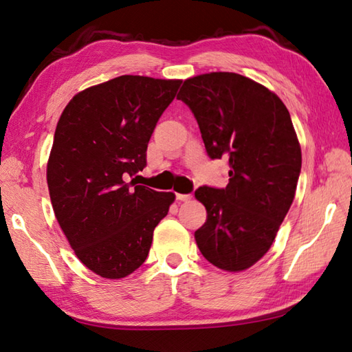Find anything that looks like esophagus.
<instances>
[{"label":"esophagus","instance_id":"esophagus-1","mask_svg":"<svg viewBox=\"0 0 352 352\" xmlns=\"http://www.w3.org/2000/svg\"><path fill=\"white\" fill-rule=\"evenodd\" d=\"M177 199L178 201H190L192 193H177Z\"/></svg>","mask_w":352,"mask_h":352}]
</instances>
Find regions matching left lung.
I'll use <instances>...</instances> for the list:
<instances>
[{"label":"left lung","instance_id":"1","mask_svg":"<svg viewBox=\"0 0 352 352\" xmlns=\"http://www.w3.org/2000/svg\"><path fill=\"white\" fill-rule=\"evenodd\" d=\"M195 116L210 159L228 160L223 189L201 186L207 221L195 231L201 254L237 272L271 248L301 172V146L289 110L267 87L234 72L188 78L177 95Z\"/></svg>","mask_w":352,"mask_h":352}]
</instances>
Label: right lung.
I'll return each instance as SVG.
<instances>
[{"instance_id": "right-lung-1", "label": "right lung", "mask_w": 352, "mask_h": 352, "mask_svg": "<svg viewBox=\"0 0 352 352\" xmlns=\"http://www.w3.org/2000/svg\"><path fill=\"white\" fill-rule=\"evenodd\" d=\"M182 80L121 76L85 89L58 119L47 166L58 226L81 263L124 278L144 263L172 192L136 186L157 121Z\"/></svg>"}]
</instances>
